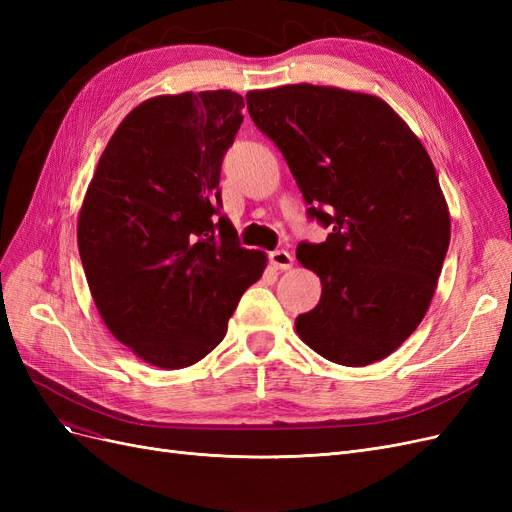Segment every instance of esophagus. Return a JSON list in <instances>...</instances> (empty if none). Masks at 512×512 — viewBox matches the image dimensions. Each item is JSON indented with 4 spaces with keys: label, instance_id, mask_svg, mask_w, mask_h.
<instances>
[{
    "label": "esophagus",
    "instance_id": "34e87169",
    "mask_svg": "<svg viewBox=\"0 0 512 512\" xmlns=\"http://www.w3.org/2000/svg\"><path fill=\"white\" fill-rule=\"evenodd\" d=\"M269 262H271V265H273L275 269L286 271V269L292 267V256H290V252H286V250H275V252L269 254Z\"/></svg>",
    "mask_w": 512,
    "mask_h": 512
}]
</instances>
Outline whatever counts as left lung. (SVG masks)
Returning <instances> with one entry per match:
<instances>
[{
	"label": "left lung",
	"mask_w": 512,
	"mask_h": 512,
	"mask_svg": "<svg viewBox=\"0 0 512 512\" xmlns=\"http://www.w3.org/2000/svg\"><path fill=\"white\" fill-rule=\"evenodd\" d=\"M309 205L329 228L301 241L297 258L318 273L320 303L297 333L324 359L376 363L421 324L444 265L451 218L425 147L376 96L286 85L245 96Z\"/></svg>",
	"instance_id": "8db88e82"
}]
</instances>
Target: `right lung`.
<instances>
[{"label":"right lung","instance_id":"add662e5","mask_svg":"<svg viewBox=\"0 0 512 512\" xmlns=\"http://www.w3.org/2000/svg\"><path fill=\"white\" fill-rule=\"evenodd\" d=\"M235 91L158 96L119 123L79 215L91 297L119 342L181 369L218 346L262 252L222 213L220 168L243 123Z\"/></svg>","mask_w":512,"mask_h":512}]
</instances>
